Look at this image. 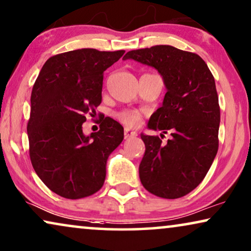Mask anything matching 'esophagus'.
I'll list each match as a JSON object with an SVG mask.
<instances>
[{"mask_svg": "<svg viewBox=\"0 0 251 251\" xmlns=\"http://www.w3.org/2000/svg\"><path fill=\"white\" fill-rule=\"evenodd\" d=\"M124 136H125V139H131V138H134L136 136V132L134 131H131L129 128H125V132H124Z\"/></svg>", "mask_w": 251, "mask_h": 251, "instance_id": "esophagus-1", "label": "esophagus"}]
</instances>
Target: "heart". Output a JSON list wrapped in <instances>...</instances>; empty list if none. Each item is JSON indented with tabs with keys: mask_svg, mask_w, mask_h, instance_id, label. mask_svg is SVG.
I'll use <instances>...</instances> for the list:
<instances>
[{
	"mask_svg": "<svg viewBox=\"0 0 251 251\" xmlns=\"http://www.w3.org/2000/svg\"><path fill=\"white\" fill-rule=\"evenodd\" d=\"M116 118L119 120L120 123L125 124L126 126L129 127H135L138 126L140 122H141V116L139 112L133 111V110H123L116 113Z\"/></svg>",
	"mask_w": 251,
	"mask_h": 251,
	"instance_id": "b5f03b06",
	"label": "heart"
}]
</instances>
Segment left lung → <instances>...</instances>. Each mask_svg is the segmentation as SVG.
<instances>
[{"label": "left lung", "instance_id": "1", "mask_svg": "<svg viewBox=\"0 0 251 251\" xmlns=\"http://www.w3.org/2000/svg\"><path fill=\"white\" fill-rule=\"evenodd\" d=\"M123 59L155 68L168 91L148 128L170 131L172 139L162 143L163 138L141 134L146 146L139 166L141 183L158 198H182L202 182L218 151L220 109L215 78L199 55L172 46L131 50Z\"/></svg>", "mask_w": 251, "mask_h": 251}]
</instances>
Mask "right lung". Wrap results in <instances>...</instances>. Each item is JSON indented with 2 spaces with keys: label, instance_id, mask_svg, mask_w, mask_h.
<instances>
[{
  "label": "right lung",
  "instance_id": "right-lung-1",
  "mask_svg": "<svg viewBox=\"0 0 251 251\" xmlns=\"http://www.w3.org/2000/svg\"><path fill=\"white\" fill-rule=\"evenodd\" d=\"M124 52L85 48L58 53L35 80L27 124L29 157L39 178L62 198L78 200L101 189L108 157L123 141V126L110 117L88 136L82 124L101 104L103 73Z\"/></svg>",
  "mask_w": 251,
  "mask_h": 251
}]
</instances>
